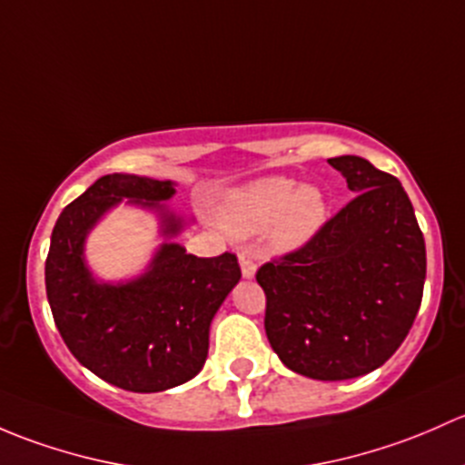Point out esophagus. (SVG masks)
I'll use <instances>...</instances> for the list:
<instances>
[{"label":"esophagus","mask_w":465,"mask_h":465,"mask_svg":"<svg viewBox=\"0 0 465 465\" xmlns=\"http://www.w3.org/2000/svg\"><path fill=\"white\" fill-rule=\"evenodd\" d=\"M239 264H242V275L243 277H248V280H251V277H255L257 264H255V260H252L251 255H246V252H243V255L239 257Z\"/></svg>","instance_id":"esophagus-1"}]
</instances>
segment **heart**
Here are the masks:
<instances>
[{
  "instance_id": "obj_1",
  "label": "heart",
  "mask_w": 465,
  "mask_h": 465,
  "mask_svg": "<svg viewBox=\"0 0 465 465\" xmlns=\"http://www.w3.org/2000/svg\"><path fill=\"white\" fill-rule=\"evenodd\" d=\"M327 210V199L313 185L300 188L298 181L271 176L234 193L222 219L234 234H252L272 226L271 246L284 252L304 246L322 228Z\"/></svg>"
}]
</instances>
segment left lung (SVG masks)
<instances>
[{"label": "left lung", "mask_w": 465, "mask_h": 465, "mask_svg": "<svg viewBox=\"0 0 465 465\" xmlns=\"http://www.w3.org/2000/svg\"><path fill=\"white\" fill-rule=\"evenodd\" d=\"M329 163L353 199L255 277L280 361L315 381H347L381 367L410 333L423 300L425 239L396 176L361 156Z\"/></svg>", "instance_id": "1"}]
</instances>
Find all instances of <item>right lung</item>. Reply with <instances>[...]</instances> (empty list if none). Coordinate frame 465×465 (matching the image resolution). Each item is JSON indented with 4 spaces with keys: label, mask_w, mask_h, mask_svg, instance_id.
<instances>
[{
    "label": "right lung",
    "mask_w": 465,
    "mask_h": 465,
    "mask_svg": "<svg viewBox=\"0 0 465 465\" xmlns=\"http://www.w3.org/2000/svg\"><path fill=\"white\" fill-rule=\"evenodd\" d=\"M174 185L147 176H100L57 217L46 255V298L69 351L95 376L127 391H163L190 381L208 358L214 313L242 277L237 255H188L163 243L150 271L129 284H98L84 266L83 243L118 201L161 210L163 232L183 222L165 213Z\"/></svg>",
    "instance_id": "right-lung-1"
}]
</instances>
